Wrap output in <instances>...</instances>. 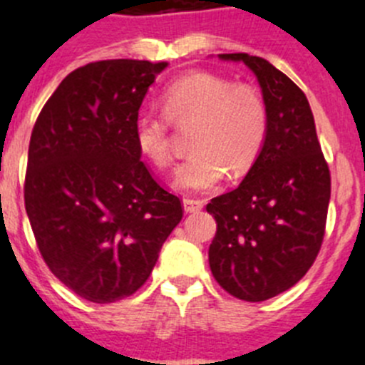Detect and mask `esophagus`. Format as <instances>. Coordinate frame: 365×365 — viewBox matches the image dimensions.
<instances>
[{
  "instance_id": "esophagus-1",
  "label": "esophagus",
  "mask_w": 365,
  "mask_h": 365,
  "mask_svg": "<svg viewBox=\"0 0 365 365\" xmlns=\"http://www.w3.org/2000/svg\"><path fill=\"white\" fill-rule=\"evenodd\" d=\"M183 209H185V212H198L203 209V202L202 200L185 198L183 200Z\"/></svg>"
}]
</instances>
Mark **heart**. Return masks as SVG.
<instances>
[{
    "instance_id": "b5f03b06",
    "label": "heart",
    "mask_w": 365,
    "mask_h": 365,
    "mask_svg": "<svg viewBox=\"0 0 365 365\" xmlns=\"http://www.w3.org/2000/svg\"><path fill=\"white\" fill-rule=\"evenodd\" d=\"M163 113L142 109L134 118V143L158 169L175 162L173 123L195 121L189 133L192 153L176 170L175 185L183 190L215 189L225 175L244 176L267 140L269 113L258 88L232 83L212 72H190L167 85Z\"/></svg>"
}]
</instances>
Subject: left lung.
<instances>
[{"label":"left lung","instance_id":"1","mask_svg":"<svg viewBox=\"0 0 365 365\" xmlns=\"http://www.w3.org/2000/svg\"><path fill=\"white\" fill-rule=\"evenodd\" d=\"M256 74L269 113L267 140L244 182L207 203L216 235L212 277L229 294L264 302L293 287L320 252L331 198V173L309 101L267 60L220 54Z\"/></svg>","mask_w":365,"mask_h":365}]
</instances>
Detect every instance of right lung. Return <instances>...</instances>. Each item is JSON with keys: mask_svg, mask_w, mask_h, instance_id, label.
I'll list each match as a JSON object with an SVG mask.
<instances>
[{"mask_svg": "<svg viewBox=\"0 0 365 365\" xmlns=\"http://www.w3.org/2000/svg\"><path fill=\"white\" fill-rule=\"evenodd\" d=\"M167 65H83L32 129L23 192L36 244L52 274L94 304L136 293L183 216L134 143V118Z\"/></svg>", "mask_w": 365, "mask_h": 365, "instance_id": "add662e5", "label": "right lung"}]
</instances>
